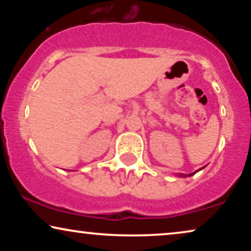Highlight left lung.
Returning a JSON list of instances; mask_svg holds the SVG:
<instances>
[{"instance_id": "1", "label": "left lung", "mask_w": 251, "mask_h": 251, "mask_svg": "<svg viewBox=\"0 0 251 251\" xmlns=\"http://www.w3.org/2000/svg\"><path fill=\"white\" fill-rule=\"evenodd\" d=\"M198 171H195V173H192V174H190V175H185V174H180V175H178V176L179 177H188V176H193L194 174H197Z\"/></svg>"}]
</instances>
